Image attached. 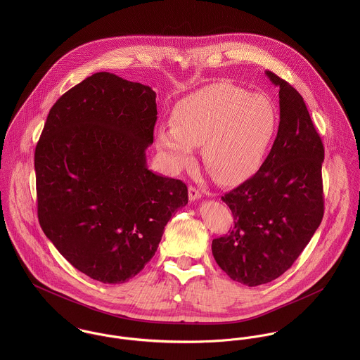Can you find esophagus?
I'll return each mask as SVG.
<instances>
[{"mask_svg":"<svg viewBox=\"0 0 360 360\" xmlns=\"http://www.w3.org/2000/svg\"><path fill=\"white\" fill-rule=\"evenodd\" d=\"M188 197H190V201H198V200H201L202 198V193L198 190V188H195V187H190L188 188Z\"/></svg>","mask_w":360,"mask_h":360,"instance_id":"34e87169","label":"esophagus"}]
</instances>
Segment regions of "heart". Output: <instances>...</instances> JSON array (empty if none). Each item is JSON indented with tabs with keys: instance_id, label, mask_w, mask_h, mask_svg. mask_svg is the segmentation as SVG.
Masks as SVG:
<instances>
[{
	"instance_id": "heart-1",
	"label": "heart",
	"mask_w": 360,
	"mask_h": 360,
	"mask_svg": "<svg viewBox=\"0 0 360 360\" xmlns=\"http://www.w3.org/2000/svg\"><path fill=\"white\" fill-rule=\"evenodd\" d=\"M276 129L277 110L267 94L213 84L177 103L172 124H160L155 141L172 172L191 167L202 144L206 169L230 184L257 170Z\"/></svg>"
}]
</instances>
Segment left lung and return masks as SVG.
I'll list each match as a JSON object with an SVG mask.
<instances>
[{"label":"left lung","instance_id":"obj_1","mask_svg":"<svg viewBox=\"0 0 360 360\" xmlns=\"http://www.w3.org/2000/svg\"><path fill=\"white\" fill-rule=\"evenodd\" d=\"M280 123L273 147L257 173L221 197L231 209L230 234L212 241L220 269L248 287L287 271L308 245L324 213L323 143L302 96L273 72Z\"/></svg>","mask_w":360,"mask_h":360}]
</instances>
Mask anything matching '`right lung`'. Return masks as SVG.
<instances>
[{"mask_svg":"<svg viewBox=\"0 0 360 360\" xmlns=\"http://www.w3.org/2000/svg\"><path fill=\"white\" fill-rule=\"evenodd\" d=\"M156 113L150 86L98 72L53 103L36 147L44 234L73 267L105 284L140 273L188 202L181 180L148 169Z\"/></svg>","mask_w":360,"mask_h":360,"instance_id":"1","label":"right lung"}]
</instances>
